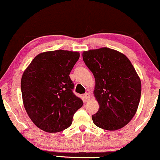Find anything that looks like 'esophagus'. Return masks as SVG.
Here are the masks:
<instances>
[{
    "mask_svg": "<svg viewBox=\"0 0 160 160\" xmlns=\"http://www.w3.org/2000/svg\"><path fill=\"white\" fill-rule=\"evenodd\" d=\"M83 96H84V100H86V101H88L89 98H90V94H89V93H85V94H84V95H83Z\"/></svg>",
    "mask_w": 160,
    "mask_h": 160,
    "instance_id": "obj_1",
    "label": "esophagus"
}]
</instances>
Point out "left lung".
Wrapping results in <instances>:
<instances>
[{"mask_svg":"<svg viewBox=\"0 0 160 160\" xmlns=\"http://www.w3.org/2000/svg\"><path fill=\"white\" fill-rule=\"evenodd\" d=\"M85 65L95 79L94 94L99 109L93 123L106 130H118L129 123L138 109L141 82L129 59L108 48L82 53Z\"/></svg>","mask_w":160,"mask_h":160,"instance_id":"1","label":"left lung"}]
</instances>
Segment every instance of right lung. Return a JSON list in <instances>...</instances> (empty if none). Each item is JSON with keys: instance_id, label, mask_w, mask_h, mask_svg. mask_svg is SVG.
<instances>
[{"instance_id": "add662e5", "label": "right lung", "mask_w": 160, "mask_h": 160, "mask_svg": "<svg viewBox=\"0 0 160 160\" xmlns=\"http://www.w3.org/2000/svg\"><path fill=\"white\" fill-rule=\"evenodd\" d=\"M79 53L57 50L37 56L21 78L24 107L37 127L55 133L72 124L74 114L83 105L74 94L70 73Z\"/></svg>"}]
</instances>
